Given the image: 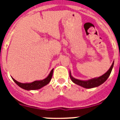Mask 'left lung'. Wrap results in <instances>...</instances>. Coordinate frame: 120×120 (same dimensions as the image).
<instances>
[{
	"instance_id": "1",
	"label": "left lung",
	"mask_w": 120,
	"mask_h": 120,
	"mask_svg": "<svg viewBox=\"0 0 120 120\" xmlns=\"http://www.w3.org/2000/svg\"><path fill=\"white\" fill-rule=\"evenodd\" d=\"M114 62H113L112 66L110 67V69L106 71V73L101 75V77H99L98 78H94V79H90L88 80H80L73 78L71 75V73L70 72V77L71 79V81L74 83L77 84L78 85H80L81 86L85 88H91L97 87L102 83H103L106 81L108 78L110 76V73L112 72V68L113 67Z\"/></svg>"
}]
</instances>
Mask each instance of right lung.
<instances>
[{"instance_id": "right-lung-1", "label": "right lung", "mask_w": 120, "mask_h": 120, "mask_svg": "<svg viewBox=\"0 0 120 120\" xmlns=\"http://www.w3.org/2000/svg\"><path fill=\"white\" fill-rule=\"evenodd\" d=\"M53 72V68L51 70L50 73H49V75H48V77L47 78H45V79L41 80L34 81V82H32V83H20V82L16 81L13 78H12V79L15 82V83L22 88H23L24 90H35L40 89L44 86L47 85L48 83H49V82H50L52 77Z\"/></svg>"}]
</instances>
